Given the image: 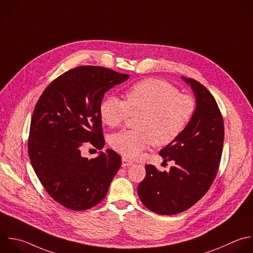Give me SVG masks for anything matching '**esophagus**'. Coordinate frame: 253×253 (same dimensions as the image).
Listing matches in <instances>:
<instances>
[{
	"label": "esophagus",
	"instance_id": "obj_1",
	"mask_svg": "<svg viewBox=\"0 0 253 253\" xmlns=\"http://www.w3.org/2000/svg\"><path fill=\"white\" fill-rule=\"evenodd\" d=\"M132 164H133V162H132L131 160H129V159L126 158V157H123V158H122V166H123V167L130 166V165H132Z\"/></svg>",
	"mask_w": 253,
	"mask_h": 253
}]
</instances>
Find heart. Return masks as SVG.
I'll return each instance as SVG.
<instances>
[{"mask_svg": "<svg viewBox=\"0 0 253 253\" xmlns=\"http://www.w3.org/2000/svg\"><path fill=\"white\" fill-rule=\"evenodd\" d=\"M123 101L116 96L105 98L99 108L102 122L116 127L129 116L137 117L134 130H124L110 137V144L120 154L135 158L154 144L165 146L184 131L195 113L192 97L178 93L170 83L149 78L130 86Z\"/></svg>", "mask_w": 253, "mask_h": 253, "instance_id": "1", "label": "heart"}]
</instances>
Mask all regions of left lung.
<instances>
[{"label":"left lung","mask_w":253,"mask_h":253,"mask_svg":"<svg viewBox=\"0 0 253 253\" xmlns=\"http://www.w3.org/2000/svg\"><path fill=\"white\" fill-rule=\"evenodd\" d=\"M182 80L194 93L195 113L181 135L159 152L175 164L168 172L145 165L137 187L142 204L159 214H176L196 204L212 184L222 152L223 121L214 98L199 82Z\"/></svg>","instance_id":"left-lung-1"}]
</instances>
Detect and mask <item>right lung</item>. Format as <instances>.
<instances>
[{
    "label": "right lung",
    "instance_id": "obj_1",
    "mask_svg": "<svg viewBox=\"0 0 253 253\" xmlns=\"http://www.w3.org/2000/svg\"><path fill=\"white\" fill-rule=\"evenodd\" d=\"M128 78L100 66H80L49 84L37 103L28 144L31 163L50 197L67 209L99 204L121 167V156L110 148L93 159L82 156V149L89 141L104 147L100 105L107 91Z\"/></svg>",
    "mask_w": 253,
    "mask_h": 253
}]
</instances>
